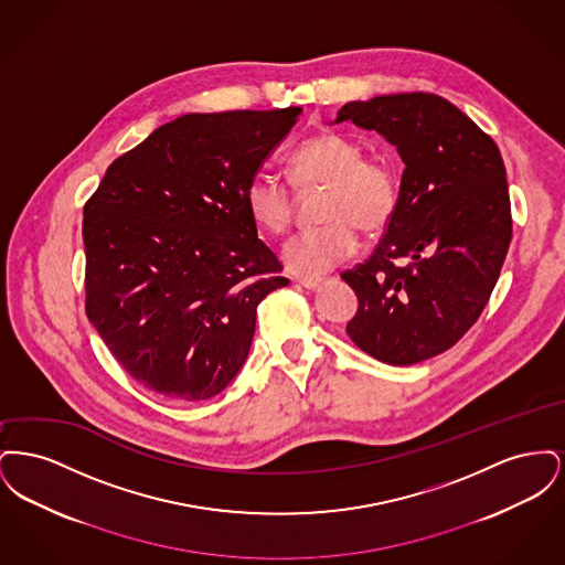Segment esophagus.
Returning a JSON list of instances; mask_svg holds the SVG:
<instances>
[{
  "mask_svg": "<svg viewBox=\"0 0 565 565\" xmlns=\"http://www.w3.org/2000/svg\"><path fill=\"white\" fill-rule=\"evenodd\" d=\"M298 284L305 288V290H318L322 286V279H298Z\"/></svg>",
  "mask_w": 565,
  "mask_h": 565,
  "instance_id": "34e87169",
  "label": "esophagus"
}]
</instances>
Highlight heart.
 I'll use <instances>...</instances> for the list:
<instances>
[{
    "label": "heart",
    "mask_w": 565,
    "mask_h": 565,
    "mask_svg": "<svg viewBox=\"0 0 565 565\" xmlns=\"http://www.w3.org/2000/svg\"><path fill=\"white\" fill-rule=\"evenodd\" d=\"M300 189L326 186L320 228L290 237L281 254L296 275L318 277L350 260L360 247L358 228L366 235L383 231L401 203V175L385 154H364L350 134L328 131L298 143L290 159ZM245 205L269 233H284L295 217V192L267 169L256 171L245 186Z\"/></svg>",
    "instance_id": "b5f03b06"
}]
</instances>
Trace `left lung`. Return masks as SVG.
Returning <instances> with one entry per match:
<instances>
[{
    "label": "left lung",
    "mask_w": 565,
    "mask_h": 565,
    "mask_svg": "<svg viewBox=\"0 0 565 565\" xmlns=\"http://www.w3.org/2000/svg\"><path fill=\"white\" fill-rule=\"evenodd\" d=\"M398 148L401 203L373 256L341 277L358 296L351 341L411 366L454 348L483 313L512 237L507 169L495 141L431 93L350 102L337 122Z\"/></svg>",
    "instance_id": "obj_1"
}]
</instances>
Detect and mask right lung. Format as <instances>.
<instances>
[{"mask_svg": "<svg viewBox=\"0 0 565 565\" xmlns=\"http://www.w3.org/2000/svg\"><path fill=\"white\" fill-rule=\"evenodd\" d=\"M300 111L180 116L111 162L86 201V318L150 392L214 398L249 353L258 302L288 284L245 186Z\"/></svg>", "mask_w": 565, "mask_h": 565, "instance_id": "obj_1", "label": "right lung"}]
</instances>
